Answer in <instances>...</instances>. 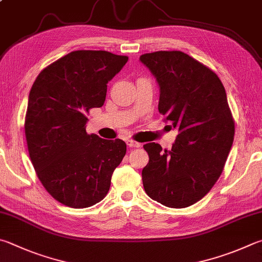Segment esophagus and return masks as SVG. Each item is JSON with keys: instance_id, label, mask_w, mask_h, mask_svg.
Instances as JSON below:
<instances>
[{"instance_id": "obj_1", "label": "esophagus", "mask_w": 262, "mask_h": 262, "mask_svg": "<svg viewBox=\"0 0 262 262\" xmlns=\"http://www.w3.org/2000/svg\"><path fill=\"white\" fill-rule=\"evenodd\" d=\"M127 145L130 146V147H140L141 143H139V142L133 141V140H127Z\"/></svg>"}]
</instances>
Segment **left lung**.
<instances>
[{
    "label": "left lung",
    "mask_w": 262,
    "mask_h": 262,
    "mask_svg": "<svg viewBox=\"0 0 262 262\" xmlns=\"http://www.w3.org/2000/svg\"><path fill=\"white\" fill-rule=\"evenodd\" d=\"M140 60L159 84V112L179 130L172 150L143 145V187L165 206L188 207L215 184L231 149L235 122L226 90L212 70L182 51H156Z\"/></svg>",
    "instance_id": "left-lung-1"
}]
</instances>
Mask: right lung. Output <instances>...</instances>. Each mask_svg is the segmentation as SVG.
Instances as JSON below:
<instances>
[{
  "instance_id": "right-lung-1",
  "label": "right lung",
  "mask_w": 262,
  "mask_h": 262,
  "mask_svg": "<svg viewBox=\"0 0 262 262\" xmlns=\"http://www.w3.org/2000/svg\"><path fill=\"white\" fill-rule=\"evenodd\" d=\"M127 60L104 50L72 51L41 71L32 85L28 152L41 183L63 205L84 208L101 202L126 155L122 140L87 134L85 113L103 105L107 82Z\"/></svg>"
}]
</instances>
